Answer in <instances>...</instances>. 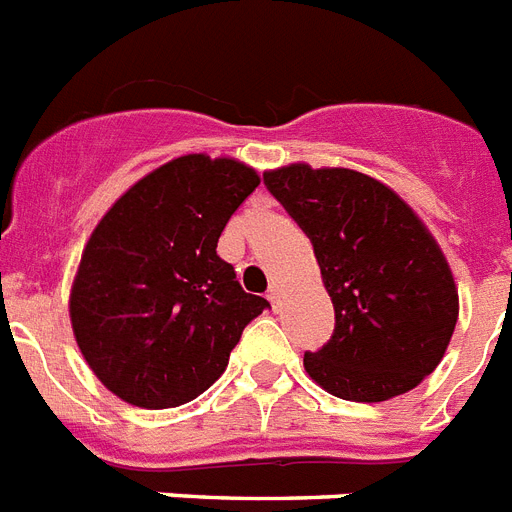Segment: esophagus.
I'll use <instances>...</instances> for the list:
<instances>
[{
	"label": "esophagus",
	"instance_id": "34e87169",
	"mask_svg": "<svg viewBox=\"0 0 512 512\" xmlns=\"http://www.w3.org/2000/svg\"><path fill=\"white\" fill-rule=\"evenodd\" d=\"M266 298H269V300H272L274 305H277V303H279V298H282V287H279V285H272V287H269V292H266Z\"/></svg>",
	"mask_w": 512,
	"mask_h": 512
}]
</instances>
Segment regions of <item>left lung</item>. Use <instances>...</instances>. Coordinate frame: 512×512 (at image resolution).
Instances as JSON below:
<instances>
[{
    "instance_id": "obj_1",
    "label": "left lung",
    "mask_w": 512,
    "mask_h": 512,
    "mask_svg": "<svg viewBox=\"0 0 512 512\" xmlns=\"http://www.w3.org/2000/svg\"><path fill=\"white\" fill-rule=\"evenodd\" d=\"M272 191L313 243L334 303V334L305 352V373L347 401L412 391L443 360L458 290L443 251L386 183L349 168L266 170Z\"/></svg>"
}]
</instances>
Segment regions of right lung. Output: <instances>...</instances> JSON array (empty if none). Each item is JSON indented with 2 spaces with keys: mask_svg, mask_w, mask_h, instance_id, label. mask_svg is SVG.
<instances>
[{
  "mask_svg": "<svg viewBox=\"0 0 512 512\" xmlns=\"http://www.w3.org/2000/svg\"><path fill=\"white\" fill-rule=\"evenodd\" d=\"M259 181L233 157H176L134 183L87 240L69 295L72 331L98 381L126 404L196 399L269 308L217 256L227 220Z\"/></svg>",
  "mask_w": 512,
  "mask_h": 512,
  "instance_id": "obj_1",
  "label": "right lung"
}]
</instances>
